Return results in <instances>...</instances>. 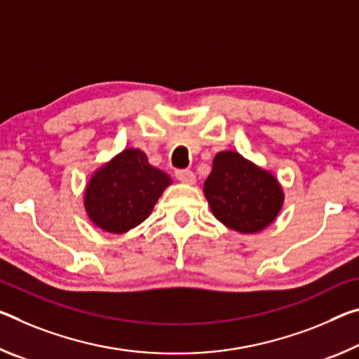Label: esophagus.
Wrapping results in <instances>:
<instances>
[{"label": "esophagus", "mask_w": 359, "mask_h": 359, "mask_svg": "<svg viewBox=\"0 0 359 359\" xmlns=\"http://www.w3.org/2000/svg\"><path fill=\"white\" fill-rule=\"evenodd\" d=\"M175 177H177V180L184 182V184H195L196 182V175L193 170L190 169H180V170H175Z\"/></svg>", "instance_id": "1"}]
</instances>
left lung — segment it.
Returning <instances> with one entry per match:
<instances>
[{"label":"left lung","mask_w":359,"mask_h":359,"mask_svg":"<svg viewBox=\"0 0 359 359\" xmlns=\"http://www.w3.org/2000/svg\"><path fill=\"white\" fill-rule=\"evenodd\" d=\"M203 190L215 219L240 233L264 230L276 219L284 201L275 175L236 151L215 155Z\"/></svg>","instance_id":"8db88e82"}]
</instances>
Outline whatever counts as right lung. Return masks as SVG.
I'll return each mask as SVG.
<instances>
[{
  "instance_id": "1",
  "label": "right lung",
  "mask_w": 359,
  "mask_h": 359,
  "mask_svg": "<svg viewBox=\"0 0 359 359\" xmlns=\"http://www.w3.org/2000/svg\"><path fill=\"white\" fill-rule=\"evenodd\" d=\"M170 177L144 151L128 149L97 169L84 193L89 219L102 230L126 233L151 214Z\"/></svg>"
}]
</instances>
